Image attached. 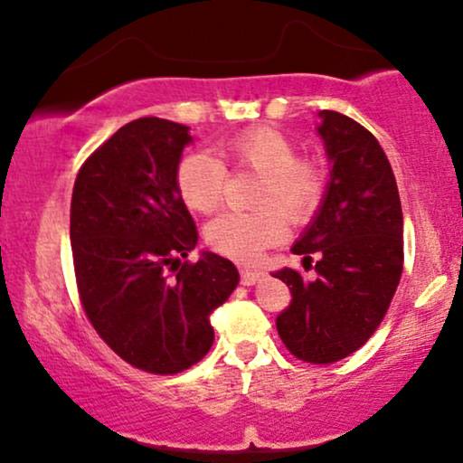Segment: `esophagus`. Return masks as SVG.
<instances>
[{
    "instance_id": "1",
    "label": "esophagus",
    "mask_w": 463,
    "mask_h": 463,
    "mask_svg": "<svg viewBox=\"0 0 463 463\" xmlns=\"http://www.w3.org/2000/svg\"><path fill=\"white\" fill-rule=\"evenodd\" d=\"M263 276H265V272H261V269L246 268V269H241V283L243 285H254V283H259Z\"/></svg>"
}]
</instances>
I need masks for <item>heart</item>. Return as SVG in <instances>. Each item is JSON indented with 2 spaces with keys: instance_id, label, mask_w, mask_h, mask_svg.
Wrapping results in <instances>:
<instances>
[{
  "instance_id": "obj_1",
  "label": "heart",
  "mask_w": 463,
  "mask_h": 463,
  "mask_svg": "<svg viewBox=\"0 0 463 463\" xmlns=\"http://www.w3.org/2000/svg\"><path fill=\"white\" fill-rule=\"evenodd\" d=\"M226 167L261 176L254 191L259 209L222 213L206 226V243L235 261H254L287 232V222L302 226L320 209L326 172L316 158L298 156V146L285 132L257 126L217 147V156L189 152L178 161L176 189L198 213H213L224 200Z\"/></svg>"
}]
</instances>
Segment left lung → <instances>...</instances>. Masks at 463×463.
Segmentation results:
<instances>
[{
  "label": "left lung",
  "mask_w": 463,
  "mask_h": 463,
  "mask_svg": "<svg viewBox=\"0 0 463 463\" xmlns=\"http://www.w3.org/2000/svg\"><path fill=\"white\" fill-rule=\"evenodd\" d=\"M317 132L331 158L322 206L291 252L316 257V279L285 268L291 291L276 317L280 339L307 364H335L359 350L383 322L402 274V209L392 165L370 130L322 110Z\"/></svg>",
  "instance_id": "left-lung-1"
}]
</instances>
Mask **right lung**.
<instances>
[{
	"label": "right lung",
	"mask_w": 463,
	"mask_h": 463,
	"mask_svg": "<svg viewBox=\"0 0 463 463\" xmlns=\"http://www.w3.org/2000/svg\"><path fill=\"white\" fill-rule=\"evenodd\" d=\"M189 128L141 117L80 167L71 195V254L80 302L113 353L152 374H178L209 353V316L239 283L228 259L204 252L176 189Z\"/></svg>",
	"instance_id": "obj_1"
}]
</instances>
